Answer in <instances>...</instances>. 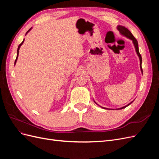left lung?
Wrapping results in <instances>:
<instances>
[{
    "label": "left lung",
    "mask_w": 159,
    "mask_h": 159,
    "mask_svg": "<svg viewBox=\"0 0 159 159\" xmlns=\"http://www.w3.org/2000/svg\"><path fill=\"white\" fill-rule=\"evenodd\" d=\"M117 30L120 32V33H121L122 35H123V36H126L127 38H129V39H131V40L133 41V44H134V48H135L136 52H137V55H138V56H139V60H140V68H141V72H142V74H143V69H142V66H141V64H142V57H141V55L140 54V53H139V51L138 42H137V40H136V38L133 36V35L132 34V33H131V32H130V31L127 29V28H125V26L119 25V26H117ZM132 102H131V103H132ZM131 103H129L128 105H125V106H124V107H121V108H119V109H123V108H125L126 107H127L128 105H129ZM100 107H101V106H100ZM102 107V108H103V109H106V108L103 107Z\"/></svg>",
    "instance_id": "8db88e82"
}]
</instances>
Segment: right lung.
Segmentation results:
<instances>
[{"mask_svg":"<svg viewBox=\"0 0 159 159\" xmlns=\"http://www.w3.org/2000/svg\"><path fill=\"white\" fill-rule=\"evenodd\" d=\"M31 30V28H30V29H29V30H28V31H27V32H26V34L28 32H29L30 30ZM24 41H25V39H24L23 40V41L22 42V43H21V44H20V45H19L18 46V50H17V56H16V60H15V61H14V64H16V60H17V58H18V52H19V49H20V47L22 46V44H23V42H24Z\"/></svg>","mask_w":159,"mask_h":159,"instance_id":"obj_1","label":"right lung"}]
</instances>
